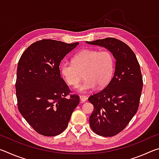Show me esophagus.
I'll return each mask as SVG.
<instances>
[{
    "label": "esophagus",
    "instance_id": "obj_1",
    "mask_svg": "<svg viewBox=\"0 0 159 159\" xmlns=\"http://www.w3.org/2000/svg\"><path fill=\"white\" fill-rule=\"evenodd\" d=\"M79 97H80V102H85L86 100H87V97L85 96V95H80Z\"/></svg>",
    "mask_w": 159,
    "mask_h": 159
}]
</instances>
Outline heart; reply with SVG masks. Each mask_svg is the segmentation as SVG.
<instances>
[{
    "instance_id": "obj_1",
    "label": "heart",
    "mask_w": 159,
    "mask_h": 159,
    "mask_svg": "<svg viewBox=\"0 0 159 159\" xmlns=\"http://www.w3.org/2000/svg\"><path fill=\"white\" fill-rule=\"evenodd\" d=\"M114 71V57L109 50L84 49L72 57V63L63 61L60 72L67 84L77 87L83 72L85 80L78 88L79 92L86 93L97 85L105 87L111 80Z\"/></svg>"
}]
</instances>
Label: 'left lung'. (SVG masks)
Listing matches in <instances>:
<instances>
[{
  "label": "left lung",
  "mask_w": 159,
  "mask_h": 159,
  "mask_svg": "<svg viewBox=\"0 0 159 159\" xmlns=\"http://www.w3.org/2000/svg\"><path fill=\"white\" fill-rule=\"evenodd\" d=\"M87 43L106 48L116 60L109 84L88 98L94 106L89 119L91 129L98 135L112 137L121 132L138 111L143 86L140 66L131 48L117 39Z\"/></svg>",
  "instance_id": "obj_1"
}]
</instances>
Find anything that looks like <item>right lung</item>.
<instances>
[{
	"mask_svg": "<svg viewBox=\"0 0 159 159\" xmlns=\"http://www.w3.org/2000/svg\"><path fill=\"white\" fill-rule=\"evenodd\" d=\"M78 45L42 39L29 45L19 60L15 83L18 109L42 135L62 133L79 103V96L70 94L59 66Z\"/></svg>",
	"mask_w": 159,
	"mask_h": 159,
	"instance_id": "add662e5",
	"label": "right lung"
}]
</instances>
